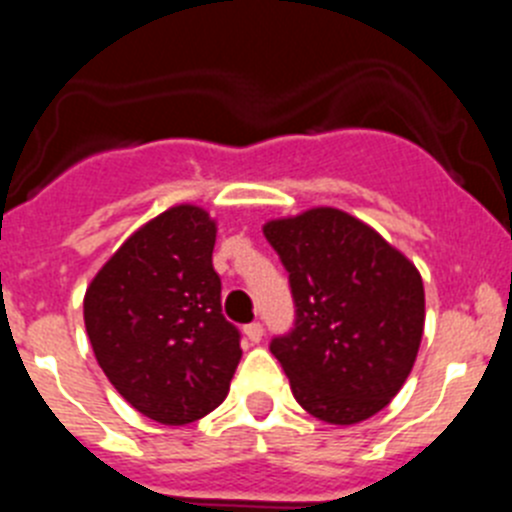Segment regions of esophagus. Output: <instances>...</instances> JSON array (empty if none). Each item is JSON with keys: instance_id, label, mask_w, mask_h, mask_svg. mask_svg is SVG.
Instances as JSON below:
<instances>
[{"instance_id": "1", "label": "esophagus", "mask_w": 512, "mask_h": 512, "mask_svg": "<svg viewBox=\"0 0 512 512\" xmlns=\"http://www.w3.org/2000/svg\"><path fill=\"white\" fill-rule=\"evenodd\" d=\"M243 333H246V338L251 343H259L261 338H264V325H261V323H248L246 328H243Z\"/></svg>"}]
</instances>
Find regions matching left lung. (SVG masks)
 <instances>
[{
  "mask_svg": "<svg viewBox=\"0 0 512 512\" xmlns=\"http://www.w3.org/2000/svg\"><path fill=\"white\" fill-rule=\"evenodd\" d=\"M289 274L295 323L271 338L302 408L325 423L372 418L418 356L425 292L418 269L377 230L333 207L264 225Z\"/></svg>",
  "mask_w": 512,
  "mask_h": 512,
  "instance_id": "1",
  "label": "left lung"
}]
</instances>
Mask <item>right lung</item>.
Returning <instances> with one entry per match:
<instances>
[{"label":"right lung","mask_w":512,"mask_h":512,"mask_svg":"<svg viewBox=\"0 0 512 512\" xmlns=\"http://www.w3.org/2000/svg\"><path fill=\"white\" fill-rule=\"evenodd\" d=\"M212 248L210 215L171 207L117 248L84 297L102 372L156 423L184 425L212 413L241 361V330L223 315Z\"/></svg>","instance_id":"1"}]
</instances>
